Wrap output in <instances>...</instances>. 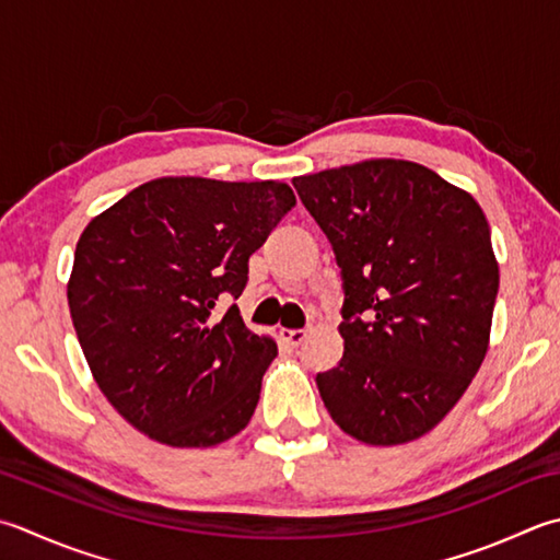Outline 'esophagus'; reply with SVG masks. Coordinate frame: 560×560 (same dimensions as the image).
Returning <instances> with one entry per match:
<instances>
[{"label": "esophagus", "instance_id": "obj_1", "mask_svg": "<svg viewBox=\"0 0 560 560\" xmlns=\"http://www.w3.org/2000/svg\"><path fill=\"white\" fill-rule=\"evenodd\" d=\"M305 337H308V330H281V339L291 347H301Z\"/></svg>", "mask_w": 560, "mask_h": 560}]
</instances>
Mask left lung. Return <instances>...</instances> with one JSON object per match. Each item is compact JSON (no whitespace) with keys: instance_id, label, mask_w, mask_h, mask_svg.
<instances>
[{"instance_id":"left-lung-1","label":"left lung","mask_w":560,"mask_h":560,"mask_svg":"<svg viewBox=\"0 0 560 560\" xmlns=\"http://www.w3.org/2000/svg\"><path fill=\"white\" fill-rule=\"evenodd\" d=\"M342 269L345 354L315 376L332 420L393 446L444 420L483 364L500 271L476 199L405 160L293 179Z\"/></svg>"}]
</instances>
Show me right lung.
<instances>
[{
    "label": "right lung",
    "instance_id": "right-lung-1",
    "mask_svg": "<svg viewBox=\"0 0 560 560\" xmlns=\"http://www.w3.org/2000/svg\"><path fill=\"white\" fill-rule=\"evenodd\" d=\"M295 206L283 182L162 177L84 228L68 303L96 386L170 446H215L245 430L277 342L237 305L247 261Z\"/></svg>",
    "mask_w": 560,
    "mask_h": 560
}]
</instances>
